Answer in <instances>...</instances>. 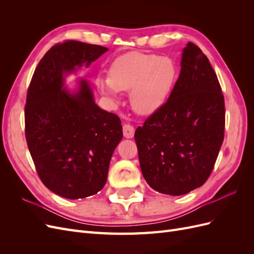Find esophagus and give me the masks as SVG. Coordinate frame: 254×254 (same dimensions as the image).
I'll return each instance as SVG.
<instances>
[{
  "label": "esophagus",
  "mask_w": 254,
  "mask_h": 254,
  "mask_svg": "<svg viewBox=\"0 0 254 254\" xmlns=\"http://www.w3.org/2000/svg\"><path fill=\"white\" fill-rule=\"evenodd\" d=\"M123 133H124V136L127 137V139H131L134 134L133 126L130 124H125L124 126H123Z\"/></svg>",
  "instance_id": "esophagus-1"
}]
</instances>
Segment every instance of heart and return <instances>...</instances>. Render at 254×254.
<instances>
[{"label": "heart", "instance_id": "1", "mask_svg": "<svg viewBox=\"0 0 254 254\" xmlns=\"http://www.w3.org/2000/svg\"><path fill=\"white\" fill-rule=\"evenodd\" d=\"M176 66L171 59L131 52L115 59L110 77L98 75L96 83L109 98L120 91H130L129 101L134 111L151 114L162 107L176 80Z\"/></svg>", "mask_w": 254, "mask_h": 254}]
</instances>
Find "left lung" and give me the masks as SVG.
<instances>
[{"mask_svg":"<svg viewBox=\"0 0 254 254\" xmlns=\"http://www.w3.org/2000/svg\"><path fill=\"white\" fill-rule=\"evenodd\" d=\"M167 102L137 127L141 171L159 193L180 196L207 180L224 141L225 99L209 59L194 43Z\"/></svg>","mask_w":254,"mask_h":254,"instance_id":"left-lung-1","label":"left lung"}]
</instances>
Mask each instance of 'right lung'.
Wrapping results in <instances>:
<instances>
[{"label": "right lung", "mask_w": 254, "mask_h": 254, "mask_svg": "<svg viewBox=\"0 0 254 254\" xmlns=\"http://www.w3.org/2000/svg\"><path fill=\"white\" fill-rule=\"evenodd\" d=\"M108 49L68 40L48 51L27 91L25 135L41 181L67 199L97 194L107 181L112 153L123 137L121 120L95 104L87 79L70 91L65 77Z\"/></svg>", "instance_id": "obj_1"}]
</instances>
